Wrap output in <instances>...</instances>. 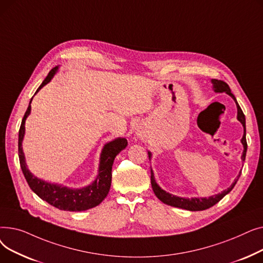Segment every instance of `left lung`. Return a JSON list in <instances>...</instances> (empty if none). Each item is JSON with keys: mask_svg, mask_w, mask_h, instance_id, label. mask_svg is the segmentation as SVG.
Instances as JSON below:
<instances>
[{"mask_svg": "<svg viewBox=\"0 0 263 263\" xmlns=\"http://www.w3.org/2000/svg\"><path fill=\"white\" fill-rule=\"evenodd\" d=\"M211 83H212V88H213V90L215 92H226L227 95H229L231 97V98L234 100V102H236V104H237V109H238L237 118L242 123V126L244 128V134H243V137H242V140H241V143H242L243 148H244L241 159L244 162L245 161V157H246V150H247L245 116H244V114L242 112L240 105L237 102L236 97L232 95V92L230 90V87L228 86L227 83H225L224 81H220V80H215V79H212ZM151 156H153V154H151L150 151H148L149 160L151 159ZM150 171H151V177H150V179H151V186H153V190L155 192L156 196L162 202H164V203H166V204L172 205V206H177V208L185 209V210H189V211H202V210L211 208L212 205L217 203L220 199H222L224 196H226L228 193L234 187V185H236V183L238 182L239 178L241 176V172H240L239 175L237 176V178L234 179V181L232 182V184L228 189L224 190L222 193H218V194H216V195H212V196H209V197H191V198H187V197H179V196L173 195V194H171V193H168L166 191H164L163 189H161V186L156 181L155 174H154L153 168H151Z\"/></svg>", "mask_w": 263, "mask_h": 263, "instance_id": "left-lung-1", "label": "left lung"}]
</instances>
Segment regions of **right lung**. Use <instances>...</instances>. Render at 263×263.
<instances>
[{
    "instance_id": "obj_1",
    "label": "right lung",
    "mask_w": 263,
    "mask_h": 263,
    "mask_svg": "<svg viewBox=\"0 0 263 263\" xmlns=\"http://www.w3.org/2000/svg\"><path fill=\"white\" fill-rule=\"evenodd\" d=\"M58 71H59V66L54 67L49 72L47 78L44 80V82L41 83V85L38 87L35 95L45 85H47L49 82H51V80L55 74H57ZM32 100L33 98L31 99L29 107H27L26 112L23 116L20 130H19V142H18L20 166L30 187L41 199L47 201L48 203H50L51 205L55 206V208H58L60 210L78 212V211H85L93 208L96 205H98L108 194L110 182H112V166H113L114 160L120 151L127 147L128 145L127 140L124 139V137H117V139L106 143L103 146L100 154L98 175H97L96 179L90 184L84 187L72 189L62 184L45 181L43 179H40L35 175H33L30 172V170L27 168L24 153L22 149V142L25 134V120L31 114Z\"/></svg>"
}]
</instances>
